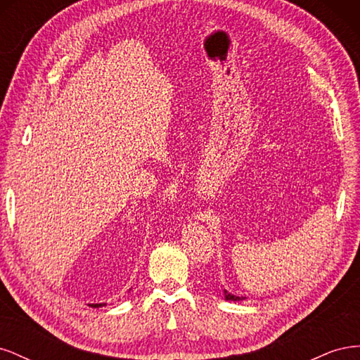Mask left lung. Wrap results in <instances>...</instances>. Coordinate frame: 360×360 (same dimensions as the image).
<instances>
[{"label": "left lung", "instance_id": "left-lung-1", "mask_svg": "<svg viewBox=\"0 0 360 360\" xmlns=\"http://www.w3.org/2000/svg\"><path fill=\"white\" fill-rule=\"evenodd\" d=\"M224 299L225 300H230V302H238V300H245L246 297L245 296H234V294L224 290Z\"/></svg>", "mask_w": 360, "mask_h": 360}]
</instances>
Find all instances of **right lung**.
<instances>
[{"label": "right lung", "instance_id": "1", "mask_svg": "<svg viewBox=\"0 0 360 360\" xmlns=\"http://www.w3.org/2000/svg\"><path fill=\"white\" fill-rule=\"evenodd\" d=\"M91 308H102V307H106V303H90Z\"/></svg>", "mask_w": 360, "mask_h": 360}]
</instances>
